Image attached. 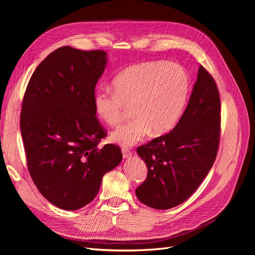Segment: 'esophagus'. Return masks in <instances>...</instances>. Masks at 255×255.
<instances>
[{
    "label": "esophagus",
    "instance_id": "esophagus-1",
    "mask_svg": "<svg viewBox=\"0 0 255 255\" xmlns=\"http://www.w3.org/2000/svg\"><path fill=\"white\" fill-rule=\"evenodd\" d=\"M122 154H123V157H124V158H129V157L132 155V152H131L130 150H128V149L123 148V149H122Z\"/></svg>",
    "mask_w": 255,
    "mask_h": 255
}]
</instances>
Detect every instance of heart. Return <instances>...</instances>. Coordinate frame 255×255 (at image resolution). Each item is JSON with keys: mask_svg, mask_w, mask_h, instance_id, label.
<instances>
[{"mask_svg": "<svg viewBox=\"0 0 255 255\" xmlns=\"http://www.w3.org/2000/svg\"><path fill=\"white\" fill-rule=\"evenodd\" d=\"M112 86L114 92L94 95V111L106 125L116 126L131 107L134 118L110 136L115 143L131 146L149 132L158 136L176 126L189 94V77L178 64L150 61L127 67Z\"/></svg>", "mask_w": 255, "mask_h": 255, "instance_id": "heart-1", "label": "heart"}]
</instances>
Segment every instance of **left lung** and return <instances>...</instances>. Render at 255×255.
Instances as JSON below:
<instances>
[{
	"label": "left lung",
	"mask_w": 255,
	"mask_h": 255,
	"mask_svg": "<svg viewBox=\"0 0 255 255\" xmlns=\"http://www.w3.org/2000/svg\"><path fill=\"white\" fill-rule=\"evenodd\" d=\"M220 96L215 80L199 66L184 114L170 132L137 148L148 176L136 196L157 210L177 207L190 197L215 161L220 138Z\"/></svg>",
	"instance_id": "1"
}]
</instances>
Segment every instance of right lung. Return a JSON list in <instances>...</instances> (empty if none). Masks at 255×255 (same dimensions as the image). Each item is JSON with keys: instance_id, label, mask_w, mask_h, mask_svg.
Masks as SVG:
<instances>
[{"instance_id": "obj_1", "label": "right lung", "mask_w": 255, "mask_h": 255, "mask_svg": "<svg viewBox=\"0 0 255 255\" xmlns=\"http://www.w3.org/2000/svg\"><path fill=\"white\" fill-rule=\"evenodd\" d=\"M106 62L103 50L60 47L39 64L24 93L26 165L39 192L63 210L91 203L103 176L123 157L116 144L97 146L107 133L93 102Z\"/></svg>"}]
</instances>
